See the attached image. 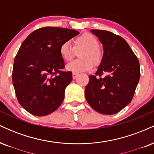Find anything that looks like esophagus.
Instances as JSON below:
<instances>
[{
  "label": "esophagus",
  "instance_id": "1",
  "mask_svg": "<svg viewBox=\"0 0 154 154\" xmlns=\"http://www.w3.org/2000/svg\"><path fill=\"white\" fill-rule=\"evenodd\" d=\"M77 76H78V74H77V73H73V74H72V78L75 79L76 77H77Z\"/></svg>",
  "mask_w": 154,
  "mask_h": 154
}]
</instances>
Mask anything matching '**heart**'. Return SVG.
<instances>
[{
  "mask_svg": "<svg viewBox=\"0 0 154 154\" xmlns=\"http://www.w3.org/2000/svg\"><path fill=\"white\" fill-rule=\"evenodd\" d=\"M99 41L91 33H83L74 40V47L69 41H65L59 47V54L66 62L70 61L75 55V51H79V59L66 65V69L73 73L88 72L93 64L97 66L101 62L102 52L99 48Z\"/></svg>",
  "mask_w": 154,
  "mask_h": 154,
  "instance_id": "obj_1",
  "label": "heart"
}]
</instances>
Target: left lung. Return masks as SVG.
I'll list each match as a JSON object with an SVG mask.
<instances>
[{"label":"left lung","mask_w":154,"mask_h":154,"mask_svg":"<svg viewBox=\"0 0 154 154\" xmlns=\"http://www.w3.org/2000/svg\"><path fill=\"white\" fill-rule=\"evenodd\" d=\"M91 31L103 45V55L95 75L89 76L85 95L94 110L111 115L131 102L140 76L139 61L119 35L99 29ZM103 73V79L96 77Z\"/></svg>","instance_id":"1"}]
</instances>
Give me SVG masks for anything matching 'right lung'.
<instances>
[{
    "instance_id": "obj_1",
    "label": "right lung",
    "mask_w": 154,
    "mask_h": 154,
    "mask_svg": "<svg viewBox=\"0 0 154 154\" xmlns=\"http://www.w3.org/2000/svg\"><path fill=\"white\" fill-rule=\"evenodd\" d=\"M78 34L74 29L45 26L24 40L14 62L12 82L19 104L29 113L45 116L62 103L72 73L61 71L65 64L59 47Z\"/></svg>"
}]
</instances>
